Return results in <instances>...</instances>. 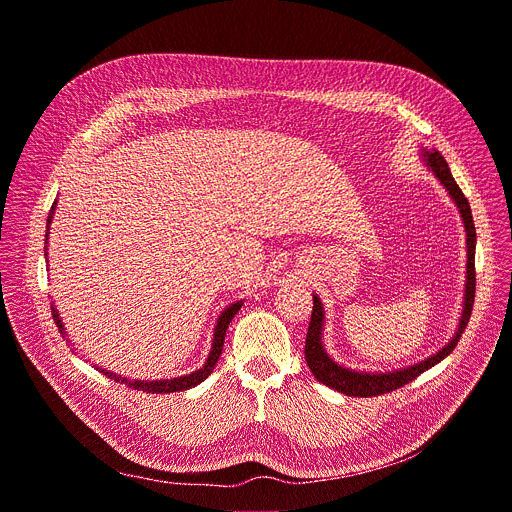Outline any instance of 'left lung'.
<instances>
[{"label":"left lung","instance_id":"left-lung-1","mask_svg":"<svg viewBox=\"0 0 512 512\" xmlns=\"http://www.w3.org/2000/svg\"><path fill=\"white\" fill-rule=\"evenodd\" d=\"M426 162L434 170V175L438 181L447 187L451 197L455 199L457 208L461 212V218L465 222V232H467V284H465V309L463 317L459 323L457 335L451 339V344H447L442 350H438L434 356L426 358L420 364H414L410 368L387 372V374H368V372H354L350 368H344L335 364L323 350L321 344V327H323V306L317 296H313V313H311V323L309 331H306V344H304V358L306 364H309L311 372L315 374V379L339 393H346L352 397H374V395H383L391 393L407 383H412L416 377L440 360H445L457 346L461 333L465 331L471 311H473V298H475V224L471 216L469 201L459 189L457 181L453 179L447 160L442 158L440 152H426Z\"/></svg>","mask_w":512,"mask_h":512}]
</instances>
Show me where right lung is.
<instances>
[{
    "mask_svg": "<svg viewBox=\"0 0 512 512\" xmlns=\"http://www.w3.org/2000/svg\"><path fill=\"white\" fill-rule=\"evenodd\" d=\"M53 208H55V203H53ZM53 208H51V212H53ZM49 222H51V216H49ZM241 306H243L241 302H234L232 306H228V309L222 313V317L218 319V325H216V331H214L212 352H210L208 362H206V366H203V368H199V370H195V372L187 374V377L170 379V381L144 383V381H127V379H121V383H125L127 387L138 389V391H146V393H175V391L191 389V387L199 385L201 381H206V379L210 377V372L214 370V366H216V362H218L220 354H222V348H224V337H226V329H228V325H230L232 317H234L238 311H241ZM51 309H53V306H51ZM53 319H55V323H57V327H59V331H61V335H63V325H61L59 315H57V311H55V309H53ZM63 337H65V335H63ZM100 372H105V370H100ZM105 374H109L111 379L119 381L117 374H111V372H105Z\"/></svg>",
    "mask_w": 512,
    "mask_h": 512,
    "instance_id": "obj_1",
    "label": "right lung"
}]
</instances>
